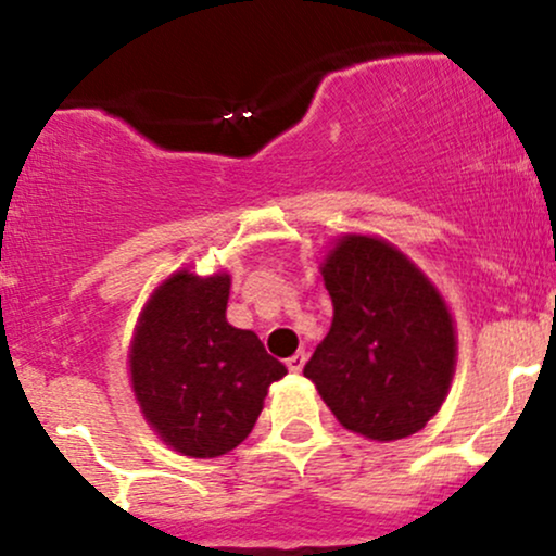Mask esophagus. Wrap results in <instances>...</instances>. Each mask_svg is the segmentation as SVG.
Returning <instances> with one entry per match:
<instances>
[{
  "label": "esophagus",
  "instance_id": "1",
  "mask_svg": "<svg viewBox=\"0 0 556 556\" xmlns=\"http://www.w3.org/2000/svg\"><path fill=\"white\" fill-rule=\"evenodd\" d=\"M305 361H308V355H305V353H295V355H292V358H287V368H290L292 374H300V371H303Z\"/></svg>",
  "mask_w": 556,
  "mask_h": 556
}]
</instances>
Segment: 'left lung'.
I'll list each match as a JSON object with an SVG mask.
<instances>
[{
  "mask_svg": "<svg viewBox=\"0 0 556 556\" xmlns=\"http://www.w3.org/2000/svg\"><path fill=\"white\" fill-rule=\"evenodd\" d=\"M334 321L305 379L348 431L394 442L437 416L457 366L455 316L394 242L342 232L318 261Z\"/></svg>",
  "mask_w": 556,
  "mask_h": 556,
  "instance_id": "8db88e82",
  "label": "left lung"
}]
</instances>
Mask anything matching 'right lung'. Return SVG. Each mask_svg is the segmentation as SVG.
<instances>
[{
	"label": "right lung",
	"mask_w": 556,
	"mask_h": 556,
	"mask_svg": "<svg viewBox=\"0 0 556 556\" xmlns=\"http://www.w3.org/2000/svg\"><path fill=\"white\" fill-rule=\"evenodd\" d=\"M229 285V271H172L140 308L127 350L140 416L169 450L195 460L232 452L287 374L256 331L227 321Z\"/></svg>",
	"instance_id": "add662e5"
}]
</instances>
